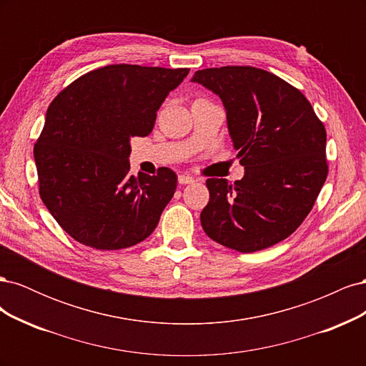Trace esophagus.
<instances>
[{"mask_svg":"<svg viewBox=\"0 0 366 366\" xmlns=\"http://www.w3.org/2000/svg\"><path fill=\"white\" fill-rule=\"evenodd\" d=\"M194 182H195L194 177H191V175H187V174H180L179 175V183L180 184H191Z\"/></svg>","mask_w":366,"mask_h":366,"instance_id":"esophagus-1","label":"esophagus"}]
</instances>
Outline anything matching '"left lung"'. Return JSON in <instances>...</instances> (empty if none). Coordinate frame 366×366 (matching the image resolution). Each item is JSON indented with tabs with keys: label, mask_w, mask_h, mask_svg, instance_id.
<instances>
[{
	"label": "left lung",
	"mask_w": 366,
	"mask_h": 366,
	"mask_svg": "<svg viewBox=\"0 0 366 366\" xmlns=\"http://www.w3.org/2000/svg\"><path fill=\"white\" fill-rule=\"evenodd\" d=\"M192 82L215 93L244 177L209 179L202 226L209 238L242 253L290 237L325 183L327 132L307 97L254 67L198 70Z\"/></svg>",
	"instance_id": "1"
}]
</instances>
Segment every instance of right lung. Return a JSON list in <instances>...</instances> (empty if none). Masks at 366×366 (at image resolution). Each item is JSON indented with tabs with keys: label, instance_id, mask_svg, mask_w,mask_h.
I'll list each match as a JSON object with an SVG mask.
<instances>
[{
	"label": "right lung",
	"instance_id": "obj_1",
	"mask_svg": "<svg viewBox=\"0 0 366 366\" xmlns=\"http://www.w3.org/2000/svg\"><path fill=\"white\" fill-rule=\"evenodd\" d=\"M187 73L107 65L53 99L33 149L39 195L77 242L119 250L147 239L157 227L177 175L169 168L131 175V139L149 134L166 96Z\"/></svg>",
	"mask_w": 366,
	"mask_h": 366
}]
</instances>
